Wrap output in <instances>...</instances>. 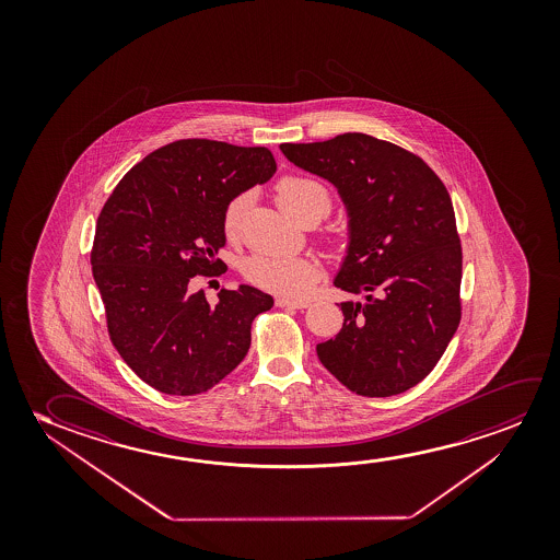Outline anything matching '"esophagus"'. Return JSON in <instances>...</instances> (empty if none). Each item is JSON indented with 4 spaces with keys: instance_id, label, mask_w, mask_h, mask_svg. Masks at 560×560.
Wrapping results in <instances>:
<instances>
[{
    "instance_id": "esophagus-1",
    "label": "esophagus",
    "mask_w": 560,
    "mask_h": 560,
    "mask_svg": "<svg viewBox=\"0 0 560 560\" xmlns=\"http://www.w3.org/2000/svg\"><path fill=\"white\" fill-rule=\"evenodd\" d=\"M276 304L279 307H294V310H304L310 306L306 300L277 299Z\"/></svg>"
}]
</instances>
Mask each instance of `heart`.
I'll return each instance as SVG.
<instances>
[{"instance_id": "heart-1", "label": "heart", "mask_w": 560, "mask_h": 560, "mask_svg": "<svg viewBox=\"0 0 560 560\" xmlns=\"http://www.w3.org/2000/svg\"><path fill=\"white\" fill-rule=\"evenodd\" d=\"M277 205L283 208L287 214L294 218L300 210L306 207H317L322 214H327L330 207L329 192L307 177H284L276 187ZM250 202L248 192H238L228 202L223 210V231L228 235H235L246 208ZM245 276L248 281L258 284L266 291L304 299L317 281V269L314 264L302 256H253L245 261Z\"/></svg>"}]
</instances>
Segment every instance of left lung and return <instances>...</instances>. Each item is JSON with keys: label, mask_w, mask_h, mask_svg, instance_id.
<instances>
[{"label": "left lung", "mask_w": 560, "mask_h": 560, "mask_svg": "<svg viewBox=\"0 0 560 560\" xmlns=\"http://www.w3.org/2000/svg\"><path fill=\"white\" fill-rule=\"evenodd\" d=\"M279 149L327 179L348 218L332 284L361 300L338 304L342 329L315 348L323 368L368 398L413 388L460 322L463 256L444 184L419 156L365 133Z\"/></svg>", "instance_id": "obj_1"}]
</instances>
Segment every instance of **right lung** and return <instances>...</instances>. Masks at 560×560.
Instances as JSON below:
<instances>
[{"label": "right lung", "instance_id": "add662e5", "mask_svg": "<svg viewBox=\"0 0 560 560\" xmlns=\"http://www.w3.org/2000/svg\"><path fill=\"white\" fill-rule=\"evenodd\" d=\"M276 172L266 147L182 139L147 154L101 210L92 266L110 340L156 390L202 394L245 360L254 317L273 299L237 284L212 306L189 281L225 271L223 210Z\"/></svg>", "mask_w": 560, "mask_h": 560}]
</instances>
